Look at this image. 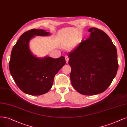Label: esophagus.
Instances as JSON below:
<instances>
[{
  "label": "esophagus",
  "instance_id": "34e87169",
  "mask_svg": "<svg viewBox=\"0 0 127 127\" xmlns=\"http://www.w3.org/2000/svg\"><path fill=\"white\" fill-rule=\"evenodd\" d=\"M64 57H65V61H66V63H68V62H69V58L68 57V56L67 55H65Z\"/></svg>",
  "mask_w": 127,
  "mask_h": 127
}]
</instances>
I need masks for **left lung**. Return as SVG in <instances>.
<instances>
[{
  "label": "left lung",
  "instance_id": "8db88e82",
  "mask_svg": "<svg viewBox=\"0 0 127 127\" xmlns=\"http://www.w3.org/2000/svg\"><path fill=\"white\" fill-rule=\"evenodd\" d=\"M89 38L82 40L68 54L71 68V85L79 93H102L111 84L118 69L117 51L110 38L102 30L91 28Z\"/></svg>",
  "mask_w": 127,
  "mask_h": 127
}]
</instances>
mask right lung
I'll return each instance as SVG.
<instances>
[{
    "label": "right lung",
    "mask_w": 127,
    "mask_h": 127,
    "mask_svg": "<svg viewBox=\"0 0 127 127\" xmlns=\"http://www.w3.org/2000/svg\"><path fill=\"white\" fill-rule=\"evenodd\" d=\"M42 29H31L20 37L11 51L9 70L19 88L24 93L39 95L48 92L54 77L65 64L63 56L54 59L49 57L39 58L30 51L29 42L34 36H48Z\"/></svg>",
    "instance_id": "1"
}]
</instances>
